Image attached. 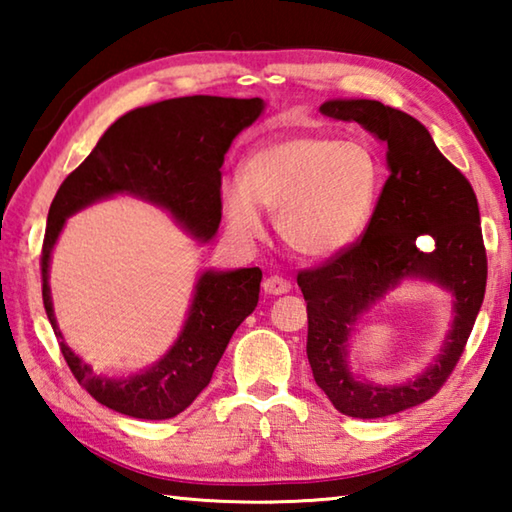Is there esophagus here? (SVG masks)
Here are the masks:
<instances>
[{
    "label": "esophagus",
    "instance_id": "1",
    "mask_svg": "<svg viewBox=\"0 0 512 512\" xmlns=\"http://www.w3.org/2000/svg\"><path fill=\"white\" fill-rule=\"evenodd\" d=\"M262 287L268 296H282V293L291 291V282L284 280V277H280V275H271V277H266Z\"/></svg>",
    "mask_w": 512,
    "mask_h": 512
}]
</instances>
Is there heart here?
<instances>
[{
  "label": "heart",
  "instance_id": "obj_1",
  "mask_svg": "<svg viewBox=\"0 0 512 512\" xmlns=\"http://www.w3.org/2000/svg\"><path fill=\"white\" fill-rule=\"evenodd\" d=\"M384 185L375 149L363 140L282 135L250 151L239 185L221 187V214L239 244L264 237L259 210L277 214L282 239L309 259H334L368 230Z\"/></svg>",
  "mask_w": 512,
  "mask_h": 512
}]
</instances>
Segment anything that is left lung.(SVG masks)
<instances>
[{
	"label": "left lung",
	"mask_w": 512,
	"mask_h": 512,
	"mask_svg": "<svg viewBox=\"0 0 512 512\" xmlns=\"http://www.w3.org/2000/svg\"><path fill=\"white\" fill-rule=\"evenodd\" d=\"M329 119L357 121L386 144L388 180L366 235L348 253L298 275L307 300V359L336 411L372 420L427 402L452 375L479 316L488 277L474 189L418 119L370 99H329ZM431 236L434 248H417ZM404 281L436 283L453 298V323L441 350L418 376L377 385L351 368V336L388 292Z\"/></svg>",
	"instance_id": "8db88e82"
}]
</instances>
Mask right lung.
Masks as SVG:
<instances>
[{"label": "right lung", "mask_w": 512, "mask_h": 512, "mask_svg": "<svg viewBox=\"0 0 512 512\" xmlns=\"http://www.w3.org/2000/svg\"><path fill=\"white\" fill-rule=\"evenodd\" d=\"M264 99L180 97L126 112L79 169L69 173L49 207L42 244V302L69 370L94 400L140 420L183 413L210 384L235 329L259 300V268H205L171 348L149 368L126 377L97 375L69 348L51 300L49 268L69 216L99 201L131 196L167 212L198 244H210L221 223V164L235 137L253 126Z\"/></svg>", "instance_id": "1"}]
</instances>
